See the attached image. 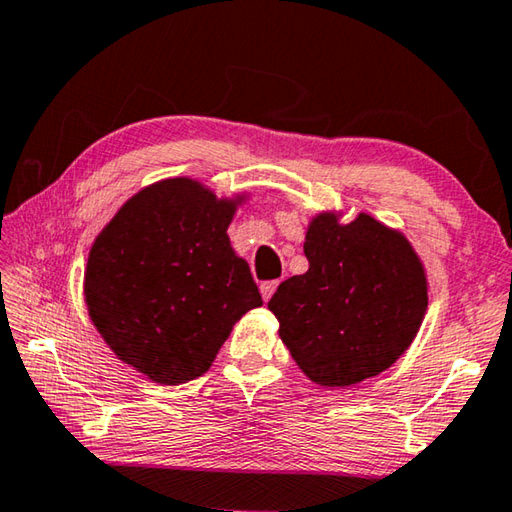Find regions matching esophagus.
Wrapping results in <instances>:
<instances>
[{"mask_svg": "<svg viewBox=\"0 0 512 512\" xmlns=\"http://www.w3.org/2000/svg\"><path fill=\"white\" fill-rule=\"evenodd\" d=\"M275 289H277V282H262V284H259V293H262L264 302L271 300V296L275 293Z\"/></svg>", "mask_w": 512, "mask_h": 512, "instance_id": "1", "label": "esophagus"}]
</instances>
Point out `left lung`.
Here are the masks:
<instances>
[{
    "label": "left lung",
    "instance_id": "8db88e82",
    "mask_svg": "<svg viewBox=\"0 0 512 512\" xmlns=\"http://www.w3.org/2000/svg\"><path fill=\"white\" fill-rule=\"evenodd\" d=\"M309 271L284 280L268 309L298 368L325 388H348L393 366L427 314L429 282L400 230L359 212L311 216Z\"/></svg>",
    "mask_w": 512,
    "mask_h": 512
}]
</instances>
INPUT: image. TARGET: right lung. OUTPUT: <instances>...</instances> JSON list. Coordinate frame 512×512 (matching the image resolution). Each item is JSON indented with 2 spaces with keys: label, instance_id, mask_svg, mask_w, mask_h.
Returning <instances> with one entry per match:
<instances>
[{
  "label": "right lung",
  "instance_id": "1",
  "mask_svg": "<svg viewBox=\"0 0 512 512\" xmlns=\"http://www.w3.org/2000/svg\"><path fill=\"white\" fill-rule=\"evenodd\" d=\"M248 194L219 198L194 178H164L119 207L88 255L90 320L119 361L162 386L210 370L246 311L262 307L228 228Z\"/></svg>",
  "mask_w": 512,
  "mask_h": 512
}]
</instances>
